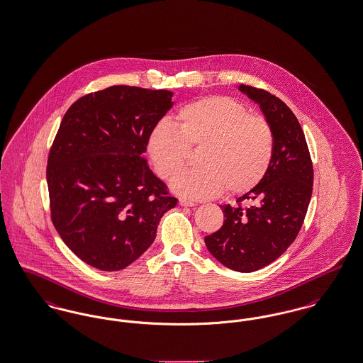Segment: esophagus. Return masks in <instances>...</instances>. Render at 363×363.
Listing matches in <instances>:
<instances>
[{"instance_id":"obj_1","label":"esophagus","mask_w":363,"mask_h":363,"mask_svg":"<svg viewBox=\"0 0 363 363\" xmlns=\"http://www.w3.org/2000/svg\"><path fill=\"white\" fill-rule=\"evenodd\" d=\"M178 201H179V206H182V207H194V206H196L193 201L186 200V199H184V197H179Z\"/></svg>"}]
</instances>
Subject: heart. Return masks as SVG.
I'll use <instances>...</instances> for the list:
<instances>
[{
  "label": "heart",
  "mask_w": 363,
  "mask_h": 363,
  "mask_svg": "<svg viewBox=\"0 0 363 363\" xmlns=\"http://www.w3.org/2000/svg\"><path fill=\"white\" fill-rule=\"evenodd\" d=\"M177 128L160 121L147 138V152L156 173L170 181L182 172L189 150L201 147L200 169L181 174L173 189L193 200L228 193L241 194L256 188L268 172L275 138L271 125L250 116L243 104L228 96H207L182 106Z\"/></svg>",
  "instance_id": "heart-1"
}]
</instances>
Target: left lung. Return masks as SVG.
I'll return each instance as SVG.
<instances>
[{
  "mask_svg": "<svg viewBox=\"0 0 363 363\" xmlns=\"http://www.w3.org/2000/svg\"><path fill=\"white\" fill-rule=\"evenodd\" d=\"M240 91L259 104L275 138L271 166L256 188L220 206L225 220L204 238L209 253L225 267L253 272L279 259L303 225L313 190V163L303 130L290 107L255 86ZM243 201L255 204L243 208Z\"/></svg>",
  "mask_w": 363,
  "mask_h": 363,
  "instance_id": "left-lung-1",
  "label": "left lung"
}]
</instances>
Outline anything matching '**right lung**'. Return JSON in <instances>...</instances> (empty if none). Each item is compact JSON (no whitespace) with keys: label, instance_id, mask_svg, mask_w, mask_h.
<instances>
[{"label":"right lung","instance_id":"obj_1","mask_svg":"<svg viewBox=\"0 0 363 363\" xmlns=\"http://www.w3.org/2000/svg\"><path fill=\"white\" fill-rule=\"evenodd\" d=\"M173 92L113 86L65 113L48 159L52 222L70 250L101 271H120L155 240L177 206L143 154Z\"/></svg>","mask_w":363,"mask_h":363}]
</instances>
